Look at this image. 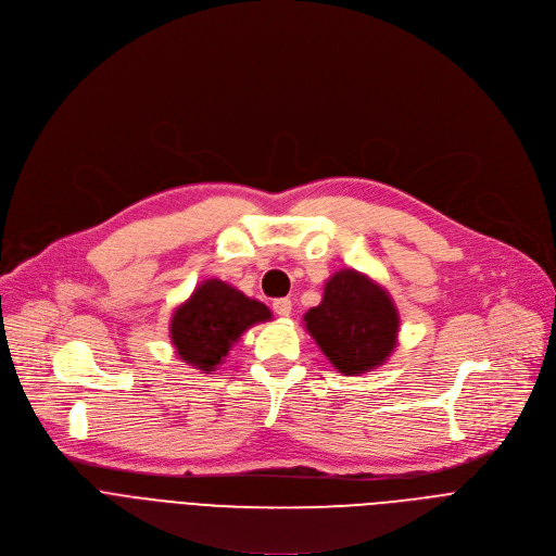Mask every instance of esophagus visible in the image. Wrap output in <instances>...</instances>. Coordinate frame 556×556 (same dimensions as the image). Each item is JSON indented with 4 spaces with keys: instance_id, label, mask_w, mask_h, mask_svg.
<instances>
[{
    "instance_id": "esophagus-1",
    "label": "esophagus",
    "mask_w": 556,
    "mask_h": 556,
    "mask_svg": "<svg viewBox=\"0 0 556 556\" xmlns=\"http://www.w3.org/2000/svg\"><path fill=\"white\" fill-rule=\"evenodd\" d=\"M274 312L278 316H289L291 314V301H289V298H278V301H274Z\"/></svg>"
}]
</instances>
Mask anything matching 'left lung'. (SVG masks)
Here are the masks:
<instances>
[{
  "label": "left lung",
  "instance_id": "8db88e82",
  "mask_svg": "<svg viewBox=\"0 0 556 556\" xmlns=\"http://www.w3.org/2000/svg\"><path fill=\"white\" fill-rule=\"evenodd\" d=\"M303 320L327 361L345 376L380 367L399 343L401 318L390 293L356 269L336 271L325 282L320 305Z\"/></svg>",
  "mask_w": 556,
  "mask_h": 556
}]
</instances>
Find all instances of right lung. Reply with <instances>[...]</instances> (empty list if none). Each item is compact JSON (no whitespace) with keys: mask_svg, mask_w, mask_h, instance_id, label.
Here are the masks:
<instances>
[{"mask_svg":"<svg viewBox=\"0 0 556 556\" xmlns=\"http://www.w3.org/2000/svg\"><path fill=\"white\" fill-rule=\"evenodd\" d=\"M267 320H271L267 305L213 278L198 285L189 301L174 312L168 336L185 363L211 374L249 327Z\"/></svg>","mask_w":556,"mask_h":556,"instance_id":"add662e5","label":"right lung"}]
</instances>
